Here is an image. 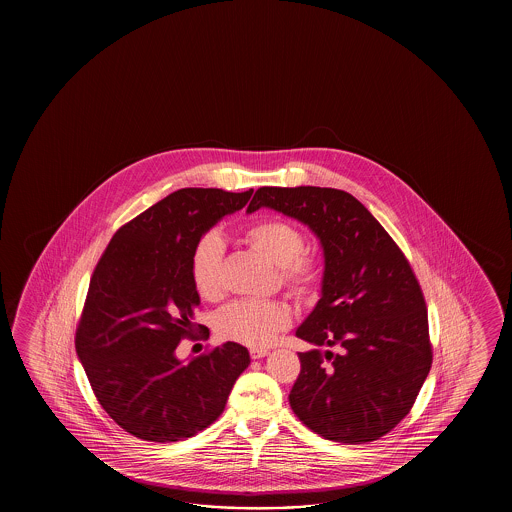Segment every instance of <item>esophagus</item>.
Here are the masks:
<instances>
[{
	"label": "esophagus",
	"mask_w": 512,
	"mask_h": 512,
	"mask_svg": "<svg viewBox=\"0 0 512 512\" xmlns=\"http://www.w3.org/2000/svg\"><path fill=\"white\" fill-rule=\"evenodd\" d=\"M269 355V349L265 348H252L251 349V357L252 359H263V357H267Z\"/></svg>",
	"instance_id": "esophagus-1"
}]
</instances>
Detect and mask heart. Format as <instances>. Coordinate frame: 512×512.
I'll list each match as a JSON object with an SVG mask.
<instances>
[{
    "label": "heart",
    "instance_id": "heart-1",
    "mask_svg": "<svg viewBox=\"0 0 512 512\" xmlns=\"http://www.w3.org/2000/svg\"><path fill=\"white\" fill-rule=\"evenodd\" d=\"M243 238L252 249L280 269V282L298 296H313L322 283V263L302 254V232L283 219H260L249 225ZM225 243L218 234L203 236L192 252L190 274L197 293L218 298L223 291ZM291 324V309L283 302L238 300L216 316L219 337L245 346H267Z\"/></svg>",
    "mask_w": 512,
    "mask_h": 512
}]
</instances>
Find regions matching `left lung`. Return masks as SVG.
Returning <instances> with one entry per match:
<instances>
[{
    "mask_svg": "<svg viewBox=\"0 0 512 512\" xmlns=\"http://www.w3.org/2000/svg\"><path fill=\"white\" fill-rule=\"evenodd\" d=\"M260 208L304 223L324 254L320 300L296 329L313 349L298 353L294 414L329 441L379 439L410 412L432 366L425 298L410 263L344 190L263 186L247 214Z\"/></svg>",
    "mask_w": 512,
    "mask_h": 512,
    "instance_id": "1",
    "label": "left lung"
}]
</instances>
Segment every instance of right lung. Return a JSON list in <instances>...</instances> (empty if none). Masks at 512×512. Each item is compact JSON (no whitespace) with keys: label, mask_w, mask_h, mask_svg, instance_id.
Wrapping results in <instances>:
<instances>
[{"label":"right lung","mask_w":512,"mask_h":512,"mask_svg":"<svg viewBox=\"0 0 512 512\" xmlns=\"http://www.w3.org/2000/svg\"><path fill=\"white\" fill-rule=\"evenodd\" d=\"M252 192L181 188L120 227L98 261L75 346L98 403L128 434L170 443L205 430L251 364L236 342L188 362L175 349L201 304L192 252Z\"/></svg>","instance_id":"obj_1"}]
</instances>
